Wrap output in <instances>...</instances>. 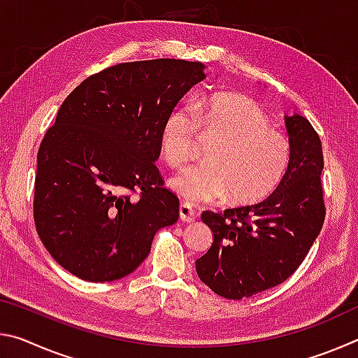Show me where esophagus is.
<instances>
[{
  "label": "esophagus",
  "mask_w": 358,
  "mask_h": 358,
  "mask_svg": "<svg viewBox=\"0 0 358 358\" xmlns=\"http://www.w3.org/2000/svg\"><path fill=\"white\" fill-rule=\"evenodd\" d=\"M180 220L183 222H192L196 220V213L189 203H181L180 205Z\"/></svg>",
  "instance_id": "34e87169"
}]
</instances>
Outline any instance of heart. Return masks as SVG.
I'll list each match as a JSON object with an SVG mask.
<instances>
[{
  "mask_svg": "<svg viewBox=\"0 0 358 358\" xmlns=\"http://www.w3.org/2000/svg\"><path fill=\"white\" fill-rule=\"evenodd\" d=\"M201 138L215 142L208 164L186 169L171 180L172 189L187 202H216L229 194L234 203H256L286 177L289 138L270 128L266 113L245 96L217 94L192 110L175 108L162 126V155L171 166L183 167Z\"/></svg>",
  "mask_w": 358,
  "mask_h": 358,
  "instance_id": "b5f03b06",
  "label": "heart"
}]
</instances>
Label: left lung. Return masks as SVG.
I'll use <instances>...</instances> for the list:
<instances>
[{
	"mask_svg": "<svg viewBox=\"0 0 358 358\" xmlns=\"http://www.w3.org/2000/svg\"><path fill=\"white\" fill-rule=\"evenodd\" d=\"M290 162L286 177L264 202L203 211L213 245L196 260L203 284L229 300L275 287L299 268L322 229V145L310 121L286 115Z\"/></svg>",
	"mask_w": 358,
	"mask_h": 358,
	"instance_id": "8db88e82",
	"label": "left lung"
}]
</instances>
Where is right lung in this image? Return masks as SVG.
<instances>
[{"mask_svg":"<svg viewBox=\"0 0 358 358\" xmlns=\"http://www.w3.org/2000/svg\"><path fill=\"white\" fill-rule=\"evenodd\" d=\"M203 69L171 58L121 63L64 99L38 151L33 208L41 241L69 273L124 278L157 230L178 220V197L155 162L166 118L207 77Z\"/></svg>","mask_w":358,"mask_h":358,"instance_id":"1","label":"right lung"}]
</instances>
